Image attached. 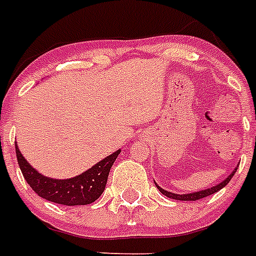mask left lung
<instances>
[{
  "mask_svg": "<svg viewBox=\"0 0 256 256\" xmlns=\"http://www.w3.org/2000/svg\"><path fill=\"white\" fill-rule=\"evenodd\" d=\"M236 169L238 168H235L234 170L230 173V174L226 177V178L222 181V182L216 184V185L212 186V188H208V189H204V190H200V192H194V193H186V194H176V193H172V192H168V190L162 189V188H160V186L157 185L156 182V186L157 189L160 190L161 193L164 194V196H166L168 198H172V200H177V201H197V200H201V198H205L208 197V196H212V194L216 193L218 190H220L222 188H224V186L228 185V182H230V180L232 178V176H234V173L236 172Z\"/></svg>",
  "mask_w": 256,
  "mask_h": 256,
  "instance_id": "left-lung-1",
  "label": "left lung"
}]
</instances>
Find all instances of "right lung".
<instances>
[{
	"instance_id": "add662e5",
	"label": "right lung",
	"mask_w": 256,
	"mask_h": 256,
	"mask_svg": "<svg viewBox=\"0 0 256 256\" xmlns=\"http://www.w3.org/2000/svg\"><path fill=\"white\" fill-rule=\"evenodd\" d=\"M120 152L122 149H118L116 152L104 157L103 160L95 164L94 166L72 178L56 180L40 174L22 156L21 150L16 144L18 165L21 168L22 174L30 188L40 197L44 198L47 201L66 206L88 205L95 202L103 194L110 170Z\"/></svg>"
}]
</instances>
